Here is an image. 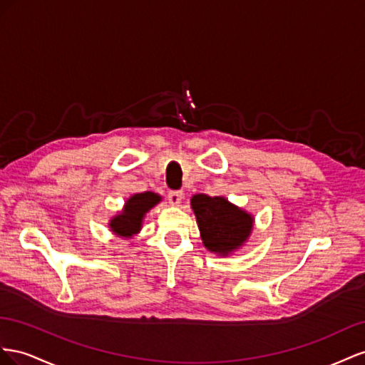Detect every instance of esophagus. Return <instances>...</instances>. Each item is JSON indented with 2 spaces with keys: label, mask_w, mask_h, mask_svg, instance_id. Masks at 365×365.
<instances>
[{
  "label": "esophagus",
  "mask_w": 365,
  "mask_h": 365,
  "mask_svg": "<svg viewBox=\"0 0 365 365\" xmlns=\"http://www.w3.org/2000/svg\"><path fill=\"white\" fill-rule=\"evenodd\" d=\"M183 199V192L182 191H170L168 194V200L173 206H179Z\"/></svg>",
  "instance_id": "34e87169"
}]
</instances>
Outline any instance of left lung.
<instances>
[{
	"mask_svg": "<svg viewBox=\"0 0 365 365\" xmlns=\"http://www.w3.org/2000/svg\"><path fill=\"white\" fill-rule=\"evenodd\" d=\"M191 207L200 229L205 247L218 255H229L240 249L254 227V217L225 197L195 194Z\"/></svg>",
	"mask_w": 365,
	"mask_h": 365,
	"instance_id": "left-lung-1",
	"label": "left lung"
}]
</instances>
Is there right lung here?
<instances>
[{"mask_svg": "<svg viewBox=\"0 0 365 365\" xmlns=\"http://www.w3.org/2000/svg\"><path fill=\"white\" fill-rule=\"evenodd\" d=\"M160 200L162 197L151 191L131 195L130 199L125 202L123 210L110 220V231L125 238H131L133 235H136L140 231L145 214Z\"/></svg>", "mask_w": 365, "mask_h": 365, "instance_id": "1", "label": "right lung"}]
</instances>
